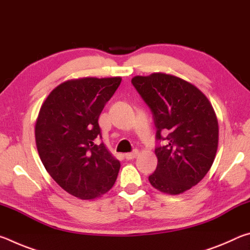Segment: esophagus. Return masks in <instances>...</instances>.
<instances>
[{
  "label": "esophagus",
  "instance_id": "esophagus-1",
  "mask_svg": "<svg viewBox=\"0 0 250 250\" xmlns=\"http://www.w3.org/2000/svg\"><path fill=\"white\" fill-rule=\"evenodd\" d=\"M138 154H139V151L138 150H134L132 152H130V153H125V156L126 160H133Z\"/></svg>",
  "mask_w": 250,
  "mask_h": 250
}]
</instances>
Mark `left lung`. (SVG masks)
<instances>
[{"mask_svg":"<svg viewBox=\"0 0 250 250\" xmlns=\"http://www.w3.org/2000/svg\"><path fill=\"white\" fill-rule=\"evenodd\" d=\"M131 83L156 128L158 166L149 176L151 185L171 195L188 191L207 174L216 155L218 122L213 107L194 84L175 76L154 73L135 76Z\"/></svg>","mask_w":250,"mask_h":250,"instance_id":"8db88e82","label":"left lung"}]
</instances>
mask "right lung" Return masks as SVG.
<instances>
[{
  "label": "right lung",
  "instance_id": "right-lung-1",
  "mask_svg": "<svg viewBox=\"0 0 250 250\" xmlns=\"http://www.w3.org/2000/svg\"><path fill=\"white\" fill-rule=\"evenodd\" d=\"M121 77L71 79L50 92L35 125L37 151L54 181L82 200L107 193L117 180L120 162L107 150L98 119Z\"/></svg>",
  "mask_w": 250,
  "mask_h": 250
}]
</instances>
